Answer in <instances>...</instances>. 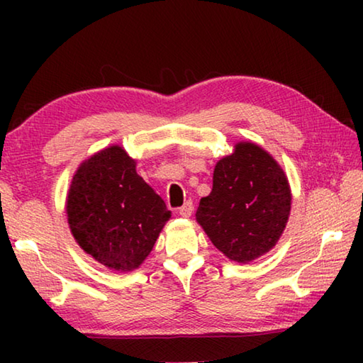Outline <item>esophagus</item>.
<instances>
[{
	"instance_id": "esophagus-1",
	"label": "esophagus",
	"mask_w": 363,
	"mask_h": 363,
	"mask_svg": "<svg viewBox=\"0 0 363 363\" xmlns=\"http://www.w3.org/2000/svg\"><path fill=\"white\" fill-rule=\"evenodd\" d=\"M192 211H194V203L190 200L186 201V203L179 208V214L182 218H190L192 216Z\"/></svg>"
}]
</instances>
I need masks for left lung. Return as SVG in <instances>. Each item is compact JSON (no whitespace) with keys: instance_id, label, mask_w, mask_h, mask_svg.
Returning a JSON list of instances; mask_svg holds the SVG:
<instances>
[{"instance_id":"obj_1","label":"left lung","mask_w":363,"mask_h":363,"mask_svg":"<svg viewBox=\"0 0 363 363\" xmlns=\"http://www.w3.org/2000/svg\"><path fill=\"white\" fill-rule=\"evenodd\" d=\"M291 210L286 176L272 155L238 143L214 167L211 194L195 213L211 243L235 262H250L275 247Z\"/></svg>"}]
</instances>
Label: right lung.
Wrapping results in <instances>:
<instances>
[{
	"label": "right lung",
	"instance_id": "add662e5",
	"mask_svg": "<svg viewBox=\"0 0 363 363\" xmlns=\"http://www.w3.org/2000/svg\"><path fill=\"white\" fill-rule=\"evenodd\" d=\"M67 220L84 253L130 272L144 262L171 211L136 173V162L110 145L79 164L67 194Z\"/></svg>",
	"mask_w": 363,
	"mask_h": 363
}]
</instances>
